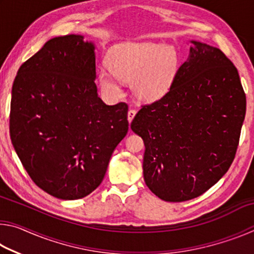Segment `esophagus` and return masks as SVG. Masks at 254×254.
<instances>
[{"instance_id":"obj_1","label":"esophagus","mask_w":254,"mask_h":254,"mask_svg":"<svg viewBox=\"0 0 254 254\" xmlns=\"http://www.w3.org/2000/svg\"><path fill=\"white\" fill-rule=\"evenodd\" d=\"M135 114H136V112L134 110H128V112H127V121H128V123L132 122V120H133V118L135 117Z\"/></svg>"}]
</instances>
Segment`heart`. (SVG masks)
I'll use <instances>...</instances> for the list:
<instances>
[{
    "instance_id": "heart-1",
    "label": "heart",
    "mask_w": 254,
    "mask_h": 254,
    "mask_svg": "<svg viewBox=\"0 0 254 254\" xmlns=\"http://www.w3.org/2000/svg\"><path fill=\"white\" fill-rule=\"evenodd\" d=\"M110 71L97 74L102 92L110 98L121 96L119 80L130 83L132 96L150 104L170 92L179 69V56L173 46L124 42L115 45L107 54Z\"/></svg>"
}]
</instances>
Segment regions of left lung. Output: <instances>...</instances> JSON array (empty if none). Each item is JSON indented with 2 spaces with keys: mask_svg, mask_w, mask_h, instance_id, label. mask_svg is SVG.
I'll use <instances>...</instances> for the list:
<instances>
[{
  "mask_svg": "<svg viewBox=\"0 0 254 254\" xmlns=\"http://www.w3.org/2000/svg\"><path fill=\"white\" fill-rule=\"evenodd\" d=\"M189 46L170 92L131 123L144 142L145 185L166 201L198 197L225 175L246 118V94L231 60L204 42Z\"/></svg>",
  "mask_w": 254,
  "mask_h": 254,
  "instance_id": "1",
  "label": "left lung"
}]
</instances>
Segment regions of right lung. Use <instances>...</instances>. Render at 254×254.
Segmentation results:
<instances>
[{
  "mask_svg": "<svg viewBox=\"0 0 254 254\" xmlns=\"http://www.w3.org/2000/svg\"><path fill=\"white\" fill-rule=\"evenodd\" d=\"M95 44L80 34L47 41L12 86L10 136L30 177L60 199L91 194L128 130L127 105L97 93Z\"/></svg>",
  "mask_w": 254,
  "mask_h": 254,
  "instance_id": "right-lung-1",
  "label": "right lung"
}]
</instances>
